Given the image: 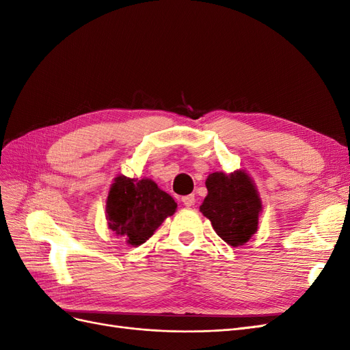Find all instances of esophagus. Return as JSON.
<instances>
[{
    "instance_id": "obj_1",
    "label": "esophagus",
    "mask_w": 350,
    "mask_h": 350,
    "mask_svg": "<svg viewBox=\"0 0 350 350\" xmlns=\"http://www.w3.org/2000/svg\"><path fill=\"white\" fill-rule=\"evenodd\" d=\"M183 203H184L187 207H193V206L196 204V197H194V194H189V196L183 197Z\"/></svg>"
}]
</instances>
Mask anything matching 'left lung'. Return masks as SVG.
<instances>
[{"label":"left lung","instance_id":"left-lung-1","mask_svg":"<svg viewBox=\"0 0 350 350\" xmlns=\"http://www.w3.org/2000/svg\"><path fill=\"white\" fill-rule=\"evenodd\" d=\"M207 196L200 206L216 234L230 247H241L258 229L262 203L254 179L243 169L213 172L206 179Z\"/></svg>","mask_w":350,"mask_h":350}]
</instances>
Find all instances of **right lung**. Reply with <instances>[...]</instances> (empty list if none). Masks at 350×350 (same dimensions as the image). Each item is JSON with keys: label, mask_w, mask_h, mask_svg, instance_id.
Instances as JSON below:
<instances>
[{"label": "right lung", "mask_w": 350, "mask_h": 350, "mask_svg": "<svg viewBox=\"0 0 350 350\" xmlns=\"http://www.w3.org/2000/svg\"><path fill=\"white\" fill-rule=\"evenodd\" d=\"M176 210L175 200L150 178L118 175L107 198L108 228L131 247L149 239Z\"/></svg>", "instance_id": "add662e5"}]
</instances>
